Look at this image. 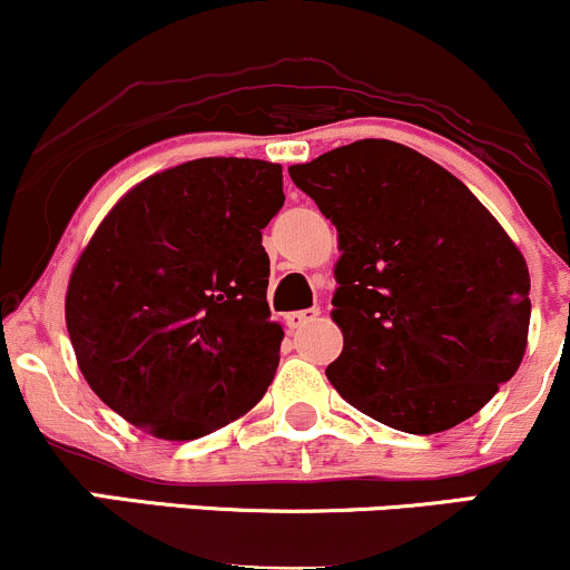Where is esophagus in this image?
<instances>
[{"label":"esophagus","mask_w":570,"mask_h":570,"mask_svg":"<svg viewBox=\"0 0 570 570\" xmlns=\"http://www.w3.org/2000/svg\"><path fill=\"white\" fill-rule=\"evenodd\" d=\"M316 318H318V307H305V311L286 313V324H289V330H299V326L316 322Z\"/></svg>","instance_id":"1"}]
</instances>
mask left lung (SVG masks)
<instances>
[{
  "label": "left lung",
  "mask_w": 570,
  "mask_h": 570,
  "mask_svg": "<svg viewBox=\"0 0 570 570\" xmlns=\"http://www.w3.org/2000/svg\"><path fill=\"white\" fill-rule=\"evenodd\" d=\"M337 227V394L407 434L472 417L520 367L531 276L499 219L440 163L362 139L289 168Z\"/></svg>",
  "instance_id": "1"
}]
</instances>
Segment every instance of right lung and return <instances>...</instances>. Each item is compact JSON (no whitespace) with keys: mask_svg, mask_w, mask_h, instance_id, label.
Segmentation results:
<instances>
[{"mask_svg":"<svg viewBox=\"0 0 570 570\" xmlns=\"http://www.w3.org/2000/svg\"><path fill=\"white\" fill-rule=\"evenodd\" d=\"M278 163L200 158L147 176L96 227L67 330L96 396L144 434L187 442L246 415L278 367L263 246Z\"/></svg>","mask_w":570,"mask_h":570,"instance_id":"add662e5","label":"right lung"}]
</instances>
